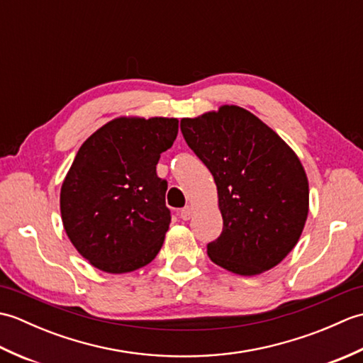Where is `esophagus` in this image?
Returning a JSON list of instances; mask_svg holds the SVG:
<instances>
[{
  "mask_svg": "<svg viewBox=\"0 0 363 363\" xmlns=\"http://www.w3.org/2000/svg\"><path fill=\"white\" fill-rule=\"evenodd\" d=\"M191 215H194V209H191L190 206H186L184 207V209H181V212H179V217L182 218V220H190L191 218Z\"/></svg>",
  "mask_w": 363,
  "mask_h": 363,
  "instance_id": "1",
  "label": "esophagus"
}]
</instances>
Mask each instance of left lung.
Wrapping results in <instances>:
<instances>
[{
  "label": "left lung",
  "instance_id": "obj_1",
  "mask_svg": "<svg viewBox=\"0 0 363 363\" xmlns=\"http://www.w3.org/2000/svg\"><path fill=\"white\" fill-rule=\"evenodd\" d=\"M181 133L217 184L223 230L207 243L211 260L242 276L279 264L309 212V184L296 154L237 106L182 118Z\"/></svg>",
  "mask_w": 363,
  "mask_h": 363
}]
</instances>
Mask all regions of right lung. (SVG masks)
Returning a JSON list of instances; mask_svg holds the SVG:
<instances>
[{"label":"right lung","mask_w":363,"mask_h":363,"mask_svg":"<svg viewBox=\"0 0 363 363\" xmlns=\"http://www.w3.org/2000/svg\"><path fill=\"white\" fill-rule=\"evenodd\" d=\"M176 118H117L82 143L60 190V213L74 248L106 273H129L157 256L172 213L160 154Z\"/></svg>","instance_id":"1"}]
</instances>
